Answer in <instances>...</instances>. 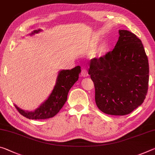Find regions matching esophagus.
I'll use <instances>...</instances> for the list:
<instances>
[{
  "instance_id": "34e87169",
  "label": "esophagus",
  "mask_w": 155,
  "mask_h": 155,
  "mask_svg": "<svg viewBox=\"0 0 155 155\" xmlns=\"http://www.w3.org/2000/svg\"><path fill=\"white\" fill-rule=\"evenodd\" d=\"M81 74V77H87L88 76L87 72V70H85V69H82Z\"/></svg>"
}]
</instances>
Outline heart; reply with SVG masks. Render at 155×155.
<instances>
[{
    "label": "heart",
    "instance_id": "1",
    "mask_svg": "<svg viewBox=\"0 0 155 155\" xmlns=\"http://www.w3.org/2000/svg\"><path fill=\"white\" fill-rule=\"evenodd\" d=\"M96 45H97L96 43L93 42V43H92V44H91V47H92V48H94ZM105 44H102L101 45L99 46V48H98L97 50L94 51V56H96V55H101L102 54L104 53V51H105Z\"/></svg>",
    "mask_w": 155,
    "mask_h": 155
}]
</instances>
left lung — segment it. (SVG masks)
<instances>
[{
	"label": "left lung",
	"mask_w": 155,
	"mask_h": 155,
	"mask_svg": "<svg viewBox=\"0 0 155 155\" xmlns=\"http://www.w3.org/2000/svg\"><path fill=\"white\" fill-rule=\"evenodd\" d=\"M119 33L112 51L91 60L88 74L94 83L99 109L107 114L123 116L146 99L149 64L141 41L127 30L121 29Z\"/></svg>",
	"instance_id": "obj_1"
}]
</instances>
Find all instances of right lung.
<instances>
[{"mask_svg":"<svg viewBox=\"0 0 155 155\" xmlns=\"http://www.w3.org/2000/svg\"><path fill=\"white\" fill-rule=\"evenodd\" d=\"M41 31V29H36L29 35L38 34ZM81 71L80 66L72 70L59 71L52 92L48 99L34 111H25L14 105L16 108L21 114L29 119H46L54 117L65 104L69 90L78 81Z\"/></svg>","mask_w":155,"mask_h":155,"instance_id":"1","label":"right lung"}]
</instances>
